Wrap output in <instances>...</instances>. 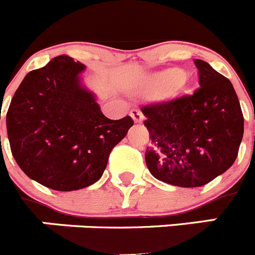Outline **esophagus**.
Instances as JSON below:
<instances>
[{"instance_id": "esophagus-1", "label": "esophagus", "mask_w": 255, "mask_h": 255, "mask_svg": "<svg viewBox=\"0 0 255 255\" xmlns=\"http://www.w3.org/2000/svg\"><path fill=\"white\" fill-rule=\"evenodd\" d=\"M130 116L132 117L134 123H141L144 119L143 114H141V111L139 110V108H134V110H131V111H130Z\"/></svg>"}]
</instances>
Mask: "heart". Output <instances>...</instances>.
<instances>
[{"mask_svg": "<svg viewBox=\"0 0 255 255\" xmlns=\"http://www.w3.org/2000/svg\"><path fill=\"white\" fill-rule=\"evenodd\" d=\"M185 79V71L181 69H170L157 74L154 76V82L164 87H175Z\"/></svg>", "mask_w": 255, "mask_h": 255, "instance_id": "1", "label": "heart"}]
</instances>
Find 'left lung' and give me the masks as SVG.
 I'll use <instances>...</instances> for the list:
<instances>
[{"instance_id":"left-lung-1","label":"left lung","mask_w":255,"mask_h":255,"mask_svg":"<svg viewBox=\"0 0 255 255\" xmlns=\"http://www.w3.org/2000/svg\"><path fill=\"white\" fill-rule=\"evenodd\" d=\"M200 88L191 96L141 108L150 144L145 163L155 179L181 188L203 186L238 157L244 117L229 79L195 60Z\"/></svg>"}]
</instances>
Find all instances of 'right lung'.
I'll return each instance as SVG.
<instances>
[{"label": "right lung", "mask_w": 255, "mask_h": 255, "mask_svg": "<svg viewBox=\"0 0 255 255\" xmlns=\"http://www.w3.org/2000/svg\"><path fill=\"white\" fill-rule=\"evenodd\" d=\"M87 66L70 56L26 74L6 115L13 158L26 176L58 191L101 179L110 153L134 125L110 120L83 83Z\"/></svg>", "instance_id": "add662e5"}]
</instances>
